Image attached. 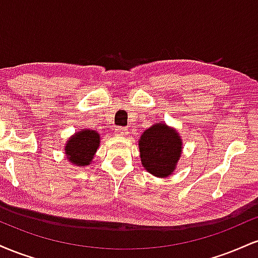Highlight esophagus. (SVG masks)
Returning <instances> with one entry per match:
<instances>
[{
    "instance_id": "esophagus-1",
    "label": "esophagus",
    "mask_w": 258,
    "mask_h": 258,
    "mask_svg": "<svg viewBox=\"0 0 258 258\" xmlns=\"http://www.w3.org/2000/svg\"><path fill=\"white\" fill-rule=\"evenodd\" d=\"M116 133H117V136H121V137H123V136L128 135V130H127L126 127H117Z\"/></svg>"
}]
</instances>
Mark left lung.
Listing matches in <instances>:
<instances>
[{
    "label": "left lung",
    "instance_id": "left-lung-1",
    "mask_svg": "<svg viewBox=\"0 0 258 258\" xmlns=\"http://www.w3.org/2000/svg\"><path fill=\"white\" fill-rule=\"evenodd\" d=\"M143 167L156 177H168L182 154V139L174 128L159 122L142 133L138 142Z\"/></svg>",
    "mask_w": 258,
    "mask_h": 258
}]
</instances>
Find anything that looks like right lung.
Here are the masks:
<instances>
[{"label": "right lung", "mask_w": 258, "mask_h": 258, "mask_svg": "<svg viewBox=\"0 0 258 258\" xmlns=\"http://www.w3.org/2000/svg\"><path fill=\"white\" fill-rule=\"evenodd\" d=\"M99 133L92 130H82L69 138L65 146L67 159L75 166H87L99 148Z\"/></svg>", "instance_id": "right-lung-1"}]
</instances>
